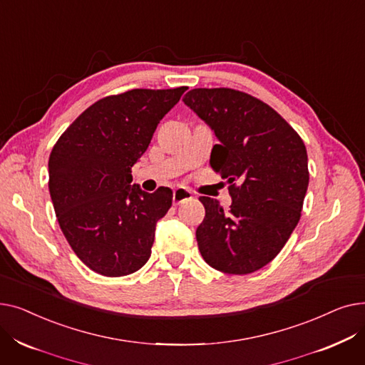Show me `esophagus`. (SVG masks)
I'll return each mask as SVG.
<instances>
[{
  "mask_svg": "<svg viewBox=\"0 0 365 365\" xmlns=\"http://www.w3.org/2000/svg\"><path fill=\"white\" fill-rule=\"evenodd\" d=\"M190 198H192V192L185 187H176L175 192H173V204L175 205H179Z\"/></svg>",
  "mask_w": 365,
  "mask_h": 365,
  "instance_id": "1",
  "label": "esophagus"
}]
</instances>
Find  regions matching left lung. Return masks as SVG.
Returning a JSON list of instances; mask_svg holds the SVG:
<instances>
[{
    "label": "left lung",
    "mask_w": 365,
    "mask_h": 365,
    "mask_svg": "<svg viewBox=\"0 0 365 365\" xmlns=\"http://www.w3.org/2000/svg\"><path fill=\"white\" fill-rule=\"evenodd\" d=\"M185 105L219 139L210 164L229 182L232 204L200 197L197 227L202 259L215 269L245 275L282 250L300 220L308 190V153L294 128L269 105L232 88H194Z\"/></svg>",
    "instance_id": "left-lung-1"
}]
</instances>
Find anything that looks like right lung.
I'll return each instance as SVG.
<instances>
[{"instance_id": "right-lung-1", "label": "right lung", "mask_w": 365, "mask_h": 365, "mask_svg": "<svg viewBox=\"0 0 365 365\" xmlns=\"http://www.w3.org/2000/svg\"><path fill=\"white\" fill-rule=\"evenodd\" d=\"M186 87L134 88L87 108L53 146L48 189L62 232L91 271L124 277L150 257L155 225L173 192L131 185V167Z\"/></svg>"}]
</instances>
